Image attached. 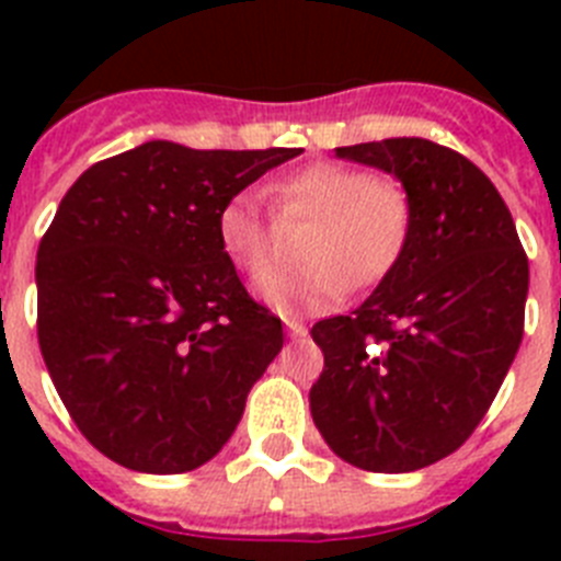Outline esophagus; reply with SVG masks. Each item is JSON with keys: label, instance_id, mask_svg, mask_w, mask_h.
Instances as JSON below:
<instances>
[{"label": "esophagus", "instance_id": "1", "mask_svg": "<svg viewBox=\"0 0 561 561\" xmlns=\"http://www.w3.org/2000/svg\"><path fill=\"white\" fill-rule=\"evenodd\" d=\"M284 325H286V331H289V336H295V340H300V336L309 334V329H306L304 320H297V317H286Z\"/></svg>", "mask_w": 561, "mask_h": 561}]
</instances>
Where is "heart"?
<instances>
[{"label":"heart","instance_id":"1","mask_svg":"<svg viewBox=\"0 0 561 561\" xmlns=\"http://www.w3.org/2000/svg\"><path fill=\"white\" fill-rule=\"evenodd\" d=\"M280 219H311L297 270L257 280V295L286 314H314L342 304L351 286H374L399 266L413 236V199L393 180L365 168L314 162L275 182ZM219 244L238 270L257 275L275 255V221L255 191H238L219 210Z\"/></svg>","mask_w":561,"mask_h":561}]
</instances>
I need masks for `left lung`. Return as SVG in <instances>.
Returning a JSON list of instances; mask_svg holds the SVG:
<instances>
[{"mask_svg":"<svg viewBox=\"0 0 561 561\" xmlns=\"http://www.w3.org/2000/svg\"><path fill=\"white\" fill-rule=\"evenodd\" d=\"M393 173L413 199V236L356 311L311 329L325 368L311 419L368 472H415L474 433L523 342L528 257L492 180L421 137L336 148Z\"/></svg>","mask_w":561,"mask_h":561,"instance_id":"obj_1","label":"left lung"}]
</instances>
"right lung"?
<instances>
[{
	"label": "right lung",
	"mask_w": 561,
	"mask_h": 561,
	"mask_svg": "<svg viewBox=\"0 0 561 561\" xmlns=\"http://www.w3.org/2000/svg\"><path fill=\"white\" fill-rule=\"evenodd\" d=\"M297 153L151 140L95 162L58 205L36 257L38 345L114 463L180 474L230 440L284 329L238 280L219 210Z\"/></svg>",
	"instance_id": "obj_1"
}]
</instances>
